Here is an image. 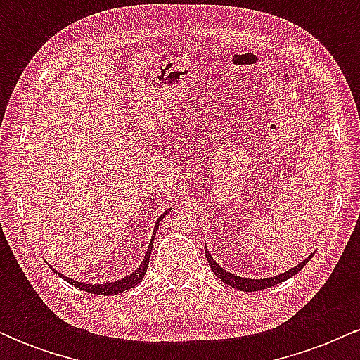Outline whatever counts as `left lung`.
<instances>
[{
	"label": "left lung",
	"instance_id": "left-lung-1",
	"mask_svg": "<svg viewBox=\"0 0 360 360\" xmlns=\"http://www.w3.org/2000/svg\"><path fill=\"white\" fill-rule=\"evenodd\" d=\"M205 252H206V259H208V264H210V267H212V271L214 272V276H217L218 279H221L225 284H229V286H232L235 289H240V291H260V289H267L271 286H276V284L283 283V281L289 279L291 276L298 274V272L303 269L304 266H307L308 260L311 259V255H309V257L304 259L303 262L298 264V266H295L292 269L283 272V274L274 276V278L247 279V278H240V276H237V274H232V272L225 271L223 267L218 266L217 260H214L212 255L208 254V249H206V247H205Z\"/></svg>",
	"mask_w": 360,
	"mask_h": 360
}]
</instances>
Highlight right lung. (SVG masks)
Listing matches in <instances>:
<instances>
[{
  "label": "right lung",
  "mask_w": 360,
  "mask_h": 360,
  "mask_svg": "<svg viewBox=\"0 0 360 360\" xmlns=\"http://www.w3.org/2000/svg\"><path fill=\"white\" fill-rule=\"evenodd\" d=\"M167 213H169V212H166L164 214H160L159 220H157L155 226H154V233H152V240H150V243H148L147 254H146V257H143L142 264H140V266L137 267V271L131 272V274H130V276H127V278H123V279H120V281H115V283H105V284H86V283H77V281L65 278V276H62L60 272H57L56 269H53V272H56V274H59L62 279L68 281L69 284H72V286L79 288V289H82V291L93 292V295L113 296V295H118V292H122V291H127V289H130V288L137 286V284L140 283V281H142L143 276H146V271H147V266H148V260H150V254H152V243H154V237H155L157 229H159V223H160V220H162L164 217H166Z\"/></svg>",
  "instance_id": "right-lung-1"
}]
</instances>
